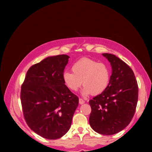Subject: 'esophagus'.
I'll return each mask as SVG.
<instances>
[{
    "label": "esophagus",
    "instance_id": "34e87169",
    "mask_svg": "<svg viewBox=\"0 0 152 152\" xmlns=\"http://www.w3.org/2000/svg\"><path fill=\"white\" fill-rule=\"evenodd\" d=\"M79 103L80 104H83L85 103V101L82 99H79Z\"/></svg>",
    "mask_w": 152,
    "mask_h": 152
}]
</instances>
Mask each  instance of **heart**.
I'll list each match as a JSON object with an SVG mask.
<instances>
[{
	"instance_id": "heart-1",
	"label": "heart",
	"mask_w": 152,
	"mask_h": 152,
	"mask_svg": "<svg viewBox=\"0 0 152 152\" xmlns=\"http://www.w3.org/2000/svg\"><path fill=\"white\" fill-rule=\"evenodd\" d=\"M72 72L63 73L64 85L70 91H76L82 83L81 94L83 96L91 93L101 94L107 89L110 81L111 71L107 64L89 58H83L74 63Z\"/></svg>"
}]
</instances>
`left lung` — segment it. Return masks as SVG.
<instances>
[{
    "mask_svg": "<svg viewBox=\"0 0 152 152\" xmlns=\"http://www.w3.org/2000/svg\"><path fill=\"white\" fill-rule=\"evenodd\" d=\"M110 63L112 75L107 89L89 101V124L96 133L112 135L129 124L138 101V88L133 71L110 53L102 54Z\"/></svg>",
    "mask_w": 152,
    "mask_h": 152,
    "instance_id": "left-lung-1",
    "label": "left lung"
}]
</instances>
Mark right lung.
I'll use <instances>...</instances> for the list:
<instances>
[{
	"mask_svg": "<svg viewBox=\"0 0 152 152\" xmlns=\"http://www.w3.org/2000/svg\"><path fill=\"white\" fill-rule=\"evenodd\" d=\"M66 55L50 56L28 70L21 90L23 112L32 131L46 139L62 137L70 129L78 96L63 80Z\"/></svg>",
	"mask_w": 152,
	"mask_h": 152,
	"instance_id": "obj_1",
	"label": "right lung"
}]
</instances>
